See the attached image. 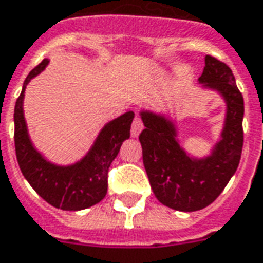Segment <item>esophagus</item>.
I'll return each instance as SVG.
<instances>
[{"label": "esophagus", "instance_id": "34e87169", "mask_svg": "<svg viewBox=\"0 0 263 263\" xmlns=\"http://www.w3.org/2000/svg\"><path fill=\"white\" fill-rule=\"evenodd\" d=\"M143 130V121L140 117H136L132 123V137H139Z\"/></svg>", "mask_w": 263, "mask_h": 263}]
</instances>
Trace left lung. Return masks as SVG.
<instances>
[{"label": "left lung", "mask_w": 263, "mask_h": 263, "mask_svg": "<svg viewBox=\"0 0 263 263\" xmlns=\"http://www.w3.org/2000/svg\"><path fill=\"white\" fill-rule=\"evenodd\" d=\"M197 81L204 90L216 91L226 104L223 127L209 155H189L179 142L176 123L169 116L140 110L144 130L139 140L150 186L160 203L180 212L200 211L222 193L238 169L243 146V97L231 68L206 55Z\"/></svg>", "instance_id": "8db88e82"}]
</instances>
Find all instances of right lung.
<instances>
[{
  "label": "right lung",
  "instance_id": "add662e5",
  "mask_svg": "<svg viewBox=\"0 0 263 263\" xmlns=\"http://www.w3.org/2000/svg\"><path fill=\"white\" fill-rule=\"evenodd\" d=\"M50 60L44 59L27 76L23 91L14 108V142L18 164L27 182L40 196L57 209L83 211L104 199L107 193V172L119 155L123 142L130 137L133 111L108 121L86 155L71 164L50 162L32 144L24 117L25 88L34 77L44 71Z\"/></svg>",
  "mask_w": 263,
  "mask_h": 263
}]
</instances>
